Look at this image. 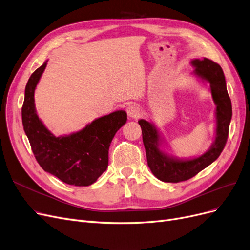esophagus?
<instances>
[{
    "label": "esophagus",
    "instance_id": "esophagus-1",
    "mask_svg": "<svg viewBox=\"0 0 250 250\" xmlns=\"http://www.w3.org/2000/svg\"><path fill=\"white\" fill-rule=\"evenodd\" d=\"M140 113H141V109H140L138 105L132 104V105H129V106L127 107V115L130 119L139 118Z\"/></svg>",
    "mask_w": 250,
    "mask_h": 250
}]
</instances>
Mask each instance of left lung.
I'll list each match as a JSON object with an SVG mask.
<instances>
[{"label": "left lung", "instance_id": "obj_1", "mask_svg": "<svg viewBox=\"0 0 250 250\" xmlns=\"http://www.w3.org/2000/svg\"><path fill=\"white\" fill-rule=\"evenodd\" d=\"M190 64L194 67L192 76L208 84V90L216 105L214 141L201 155L178 157L172 153L162 132L152 122L145 119L139 120L148 167L157 179L165 183H179L192 178L217 160L228 141L232 110L221 66L206 57L192 59Z\"/></svg>", "mask_w": 250, "mask_h": 250}]
</instances>
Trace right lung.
I'll use <instances>...</instances> for the list:
<instances>
[{
  "label": "right lung",
  "instance_id": "right-lung-1",
  "mask_svg": "<svg viewBox=\"0 0 250 250\" xmlns=\"http://www.w3.org/2000/svg\"><path fill=\"white\" fill-rule=\"evenodd\" d=\"M46 60L30 76L21 108L24 130L41 167L63 183L76 187L93 185L108 166V150L117 131L127 121L125 110L95 119L81 130L56 137L40 119L34 94Z\"/></svg>",
  "mask_w": 250,
  "mask_h": 250
}]
</instances>
